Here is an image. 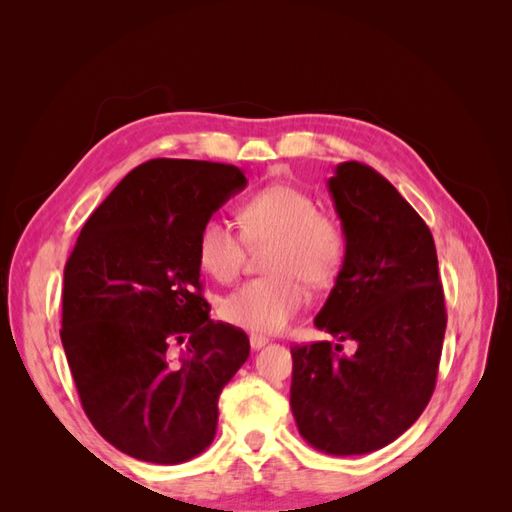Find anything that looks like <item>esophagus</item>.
Listing matches in <instances>:
<instances>
[{
    "instance_id": "1",
    "label": "esophagus",
    "mask_w": 512,
    "mask_h": 512,
    "mask_svg": "<svg viewBox=\"0 0 512 512\" xmlns=\"http://www.w3.org/2000/svg\"><path fill=\"white\" fill-rule=\"evenodd\" d=\"M267 344H269L267 337H262V335H250V346H252V350H260V348H265Z\"/></svg>"
}]
</instances>
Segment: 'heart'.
<instances>
[{"mask_svg": "<svg viewBox=\"0 0 512 512\" xmlns=\"http://www.w3.org/2000/svg\"><path fill=\"white\" fill-rule=\"evenodd\" d=\"M241 235L220 218L198 230V265L228 284L239 275L245 245L260 247L269 275L243 284L222 301L226 322L254 333H280L307 303V288L337 280L346 260V230L337 215L316 209L314 198L290 183H269L237 209Z\"/></svg>", "mask_w": 512, "mask_h": 512, "instance_id": "obj_1", "label": "heart"}]
</instances>
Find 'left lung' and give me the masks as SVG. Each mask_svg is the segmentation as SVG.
Here are the masks:
<instances>
[{
	"mask_svg": "<svg viewBox=\"0 0 512 512\" xmlns=\"http://www.w3.org/2000/svg\"><path fill=\"white\" fill-rule=\"evenodd\" d=\"M346 260L316 327L339 342L292 346L290 408L299 433L329 455L391 444L427 408L446 331L431 230L393 183L361 162L329 179Z\"/></svg>",
	"mask_w": 512,
	"mask_h": 512,
	"instance_id": "1",
	"label": "left lung"
}]
</instances>
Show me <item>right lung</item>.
Segmentation results:
<instances>
[{
  "mask_svg": "<svg viewBox=\"0 0 512 512\" xmlns=\"http://www.w3.org/2000/svg\"><path fill=\"white\" fill-rule=\"evenodd\" d=\"M245 183L232 164L149 160L89 215L66 262L61 344L81 406L134 459L203 453L250 356L241 329L209 318L196 258L200 226Z\"/></svg>",
  "mask_w": 512,
  "mask_h": 512,
  "instance_id": "1",
  "label": "right lung"
}]
</instances>
